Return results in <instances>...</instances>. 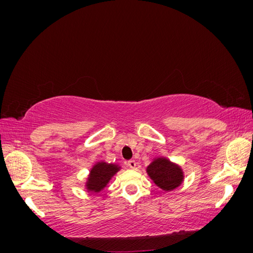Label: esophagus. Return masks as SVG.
<instances>
[{"instance_id":"obj_1","label":"esophagus","mask_w":253,"mask_h":253,"mask_svg":"<svg viewBox=\"0 0 253 253\" xmlns=\"http://www.w3.org/2000/svg\"><path fill=\"white\" fill-rule=\"evenodd\" d=\"M126 166L128 168H131V169H135V168H136V162H135V160H128V162H126Z\"/></svg>"}]
</instances>
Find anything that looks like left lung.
Here are the masks:
<instances>
[{"label": "left lung", "instance_id": "8db88e82", "mask_svg": "<svg viewBox=\"0 0 253 253\" xmlns=\"http://www.w3.org/2000/svg\"><path fill=\"white\" fill-rule=\"evenodd\" d=\"M147 171L153 181L165 191H171L178 187L183 177L180 168L166 158L155 159L148 167Z\"/></svg>", "mask_w": 253, "mask_h": 253}]
</instances>
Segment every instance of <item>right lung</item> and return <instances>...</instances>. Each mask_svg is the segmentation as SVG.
Instances as JSON below:
<instances>
[{
	"label": "right lung",
	"instance_id": "1",
	"mask_svg": "<svg viewBox=\"0 0 253 253\" xmlns=\"http://www.w3.org/2000/svg\"><path fill=\"white\" fill-rule=\"evenodd\" d=\"M119 168L117 166H114L111 164H97L90 171L86 188L89 191L99 192V191H101L106 186V183L110 181L112 176L114 174H116Z\"/></svg>",
	"mask_w": 253,
	"mask_h": 253
}]
</instances>
